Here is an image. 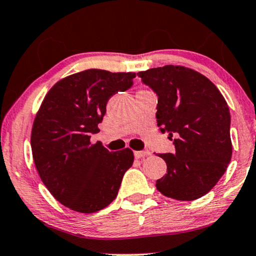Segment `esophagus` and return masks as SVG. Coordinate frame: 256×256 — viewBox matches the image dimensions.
<instances>
[{
  "instance_id": "34e87169",
  "label": "esophagus",
  "mask_w": 256,
  "mask_h": 256,
  "mask_svg": "<svg viewBox=\"0 0 256 256\" xmlns=\"http://www.w3.org/2000/svg\"><path fill=\"white\" fill-rule=\"evenodd\" d=\"M146 155H150V152H146H146H144V150H142V152H134V158H142Z\"/></svg>"
}]
</instances>
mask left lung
Listing matches in <instances>:
<instances>
[{
	"instance_id": "8db88e82",
	"label": "left lung",
	"mask_w": 256,
	"mask_h": 256,
	"mask_svg": "<svg viewBox=\"0 0 256 256\" xmlns=\"http://www.w3.org/2000/svg\"><path fill=\"white\" fill-rule=\"evenodd\" d=\"M158 95L156 119L162 134L174 137V154H160L167 174L156 181L163 196L196 200L214 188L232 154L230 112L216 86L196 70L180 66L137 74Z\"/></svg>"
}]
</instances>
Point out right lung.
Masks as SVG:
<instances>
[{"label": "right lung", "instance_id": "add662e5", "mask_svg": "<svg viewBox=\"0 0 256 256\" xmlns=\"http://www.w3.org/2000/svg\"><path fill=\"white\" fill-rule=\"evenodd\" d=\"M134 72L88 69L60 80L46 94L30 134L33 160L46 188L60 204L93 214L116 199L134 163L126 148L108 152L92 144L110 96L134 84Z\"/></svg>", "mask_w": 256, "mask_h": 256}]
</instances>
